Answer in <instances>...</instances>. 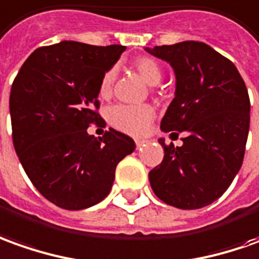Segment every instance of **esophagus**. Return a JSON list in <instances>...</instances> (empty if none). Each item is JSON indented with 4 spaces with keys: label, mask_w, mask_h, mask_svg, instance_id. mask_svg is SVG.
Masks as SVG:
<instances>
[{
    "label": "esophagus",
    "mask_w": 259,
    "mask_h": 259,
    "mask_svg": "<svg viewBox=\"0 0 259 259\" xmlns=\"http://www.w3.org/2000/svg\"><path fill=\"white\" fill-rule=\"evenodd\" d=\"M145 142H147L145 140H135V145H137V148H141Z\"/></svg>",
    "instance_id": "34e87169"
}]
</instances>
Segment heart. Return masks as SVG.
<instances>
[{"instance_id":"obj_1","label":"heart","mask_w":259,"mask_h":259,"mask_svg":"<svg viewBox=\"0 0 259 259\" xmlns=\"http://www.w3.org/2000/svg\"><path fill=\"white\" fill-rule=\"evenodd\" d=\"M131 69L140 74L148 84H158L162 78V66L152 56L142 55L131 62ZM115 70L108 69L100 80L99 94L103 99L110 97L115 81ZM155 118V111L148 104H117L108 110V119L112 125L121 131L133 135H141L148 130Z\"/></svg>"}]
</instances>
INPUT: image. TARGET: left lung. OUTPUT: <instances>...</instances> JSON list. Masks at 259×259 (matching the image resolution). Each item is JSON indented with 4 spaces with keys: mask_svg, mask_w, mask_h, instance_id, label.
I'll return each mask as SVG.
<instances>
[{
    "mask_svg": "<svg viewBox=\"0 0 259 259\" xmlns=\"http://www.w3.org/2000/svg\"><path fill=\"white\" fill-rule=\"evenodd\" d=\"M176 74L175 99L160 128L179 135L175 148L159 140L162 163L149 172L153 193L169 206L193 210L222 196L240 170L249 130V97L230 59L203 42L155 46Z\"/></svg>",
    "mask_w": 259,
    "mask_h": 259,
    "instance_id": "8db88e82",
    "label": "left lung"
}]
</instances>
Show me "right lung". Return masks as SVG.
Segmentation results:
<instances>
[{
    "mask_svg": "<svg viewBox=\"0 0 259 259\" xmlns=\"http://www.w3.org/2000/svg\"><path fill=\"white\" fill-rule=\"evenodd\" d=\"M124 51L73 40L42 46L12 83L15 152L33 186L58 207L81 210L106 199L118 162L135 149L133 138L112 128L101 138L87 134L104 122L100 80Z\"/></svg>",
    "mask_w": 259,
    "mask_h": 259,
    "instance_id": "obj_1",
    "label": "right lung"
}]
</instances>
